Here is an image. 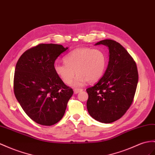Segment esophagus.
<instances>
[{
  "mask_svg": "<svg viewBox=\"0 0 155 155\" xmlns=\"http://www.w3.org/2000/svg\"><path fill=\"white\" fill-rule=\"evenodd\" d=\"M82 89H80V88H75V89H74V93L75 94H78V93H80V92H82Z\"/></svg>",
  "mask_w": 155,
  "mask_h": 155,
  "instance_id": "1",
  "label": "esophagus"
}]
</instances>
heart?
Wrapping results in <instances>:
<instances>
[{
	"label": "heart",
	"mask_w": 155,
	"mask_h": 155,
	"mask_svg": "<svg viewBox=\"0 0 155 155\" xmlns=\"http://www.w3.org/2000/svg\"><path fill=\"white\" fill-rule=\"evenodd\" d=\"M65 64L55 63L54 71L65 83L73 81L71 86L79 88L88 81L96 82L102 77L107 67V58L104 51L90 48H79L71 51L63 59Z\"/></svg>",
	"instance_id": "obj_1"
}]
</instances>
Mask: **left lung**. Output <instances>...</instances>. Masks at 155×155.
I'll return each mask as SVG.
<instances>
[{"mask_svg": "<svg viewBox=\"0 0 155 155\" xmlns=\"http://www.w3.org/2000/svg\"><path fill=\"white\" fill-rule=\"evenodd\" d=\"M109 48V61L104 76L86 89V107L95 120L111 123L120 118L132 105L138 82L136 62L120 44L106 39L96 44Z\"/></svg>", "mask_w": 155, "mask_h": 155, "instance_id": "obj_1", "label": "left lung"}]
</instances>
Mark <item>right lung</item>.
Listing matches in <instances>:
<instances>
[{
	"instance_id": "add662e5",
	"label": "right lung",
	"mask_w": 155,
	"mask_h": 155,
	"mask_svg": "<svg viewBox=\"0 0 155 155\" xmlns=\"http://www.w3.org/2000/svg\"><path fill=\"white\" fill-rule=\"evenodd\" d=\"M68 48L40 44L23 53L15 65L14 92L31 119L44 126L56 124L73 94L54 71L55 59Z\"/></svg>"
}]
</instances>
